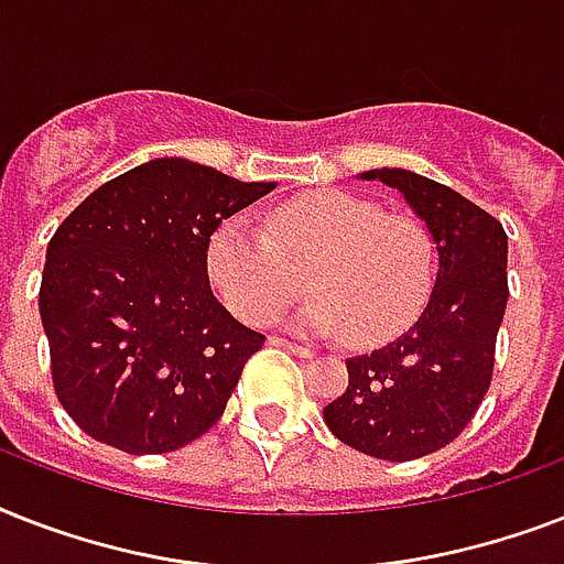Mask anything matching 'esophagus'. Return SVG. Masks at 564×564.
Wrapping results in <instances>:
<instances>
[{"label":"esophagus","mask_w":564,"mask_h":564,"mask_svg":"<svg viewBox=\"0 0 564 564\" xmlns=\"http://www.w3.org/2000/svg\"><path fill=\"white\" fill-rule=\"evenodd\" d=\"M272 345H281V348H286V351L295 354V357H313V351H310V348L290 343V339H278V336H272Z\"/></svg>","instance_id":"34e87169"}]
</instances>
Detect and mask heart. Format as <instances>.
Returning <instances> with one entry per match:
<instances>
[{
    "mask_svg": "<svg viewBox=\"0 0 564 564\" xmlns=\"http://www.w3.org/2000/svg\"><path fill=\"white\" fill-rule=\"evenodd\" d=\"M307 263L313 299L292 325L304 334L377 345L410 327L433 286V242L406 216H386L339 189L295 195L263 225L230 216L213 230L204 272L221 304L251 325H265L299 295Z\"/></svg>",
    "mask_w": 564,
    "mask_h": 564,
    "instance_id": "obj_1",
    "label": "heart"
}]
</instances>
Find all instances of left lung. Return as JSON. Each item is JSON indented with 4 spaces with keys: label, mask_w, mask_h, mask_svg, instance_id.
<instances>
[{
    "label": "left lung",
    "mask_w": 564,
    "mask_h": 564,
    "mask_svg": "<svg viewBox=\"0 0 564 564\" xmlns=\"http://www.w3.org/2000/svg\"><path fill=\"white\" fill-rule=\"evenodd\" d=\"M360 181L398 189L436 248V281L419 322L371 354L345 360L348 389L325 424L360 454L406 463L454 442L480 406L507 310V230L456 189L410 170Z\"/></svg>",
    "instance_id": "left-lung-1"
}]
</instances>
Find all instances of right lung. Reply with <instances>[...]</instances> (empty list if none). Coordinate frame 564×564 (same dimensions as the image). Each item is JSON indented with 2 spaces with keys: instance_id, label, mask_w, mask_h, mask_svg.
Masks as SVG:
<instances>
[{
  "instance_id": "obj_1",
  "label": "right lung",
  "mask_w": 564,
  "mask_h": 564,
  "mask_svg": "<svg viewBox=\"0 0 564 564\" xmlns=\"http://www.w3.org/2000/svg\"><path fill=\"white\" fill-rule=\"evenodd\" d=\"M274 187L154 158L93 189L55 230L40 318L57 401L87 436L170 454L221 419L265 336L216 301L204 251Z\"/></svg>"
}]
</instances>
